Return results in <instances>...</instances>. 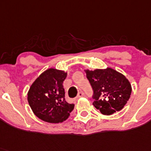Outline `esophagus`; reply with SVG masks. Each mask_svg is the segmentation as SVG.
I'll return each mask as SVG.
<instances>
[{
    "instance_id": "obj_1",
    "label": "esophagus",
    "mask_w": 151,
    "mask_h": 151,
    "mask_svg": "<svg viewBox=\"0 0 151 151\" xmlns=\"http://www.w3.org/2000/svg\"><path fill=\"white\" fill-rule=\"evenodd\" d=\"M83 93L81 91V92H79V93H78V96H77V99H78V98H80V97H83Z\"/></svg>"
}]
</instances>
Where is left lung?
Returning a JSON list of instances; mask_svg holds the SVG:
<instances>
[{"label": "left lung", "mask_w": 151, "mask_h": 151, "mask_svg": "<svg viewBox=\"0 0 151 151\" xmlns=\"http://www.w3.org/2000/svg\"><path fill=\"white\" fill-rule=\"evenodd\" d=\"M85 73L93 90V105L102 114L111 115L124 108L132 87L123 73L111 68L87 69Z\"/></svg>", "instance_id": "1"}]
</instances>
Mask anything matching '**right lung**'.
<instances>
[{
  "mask_svg": "<svg viewBox=\"0 0 151 151\" xmlns=\"http://www.w3.org/2000/svg\"><path fill=\"white\" fill-rule=\"evenodd\" d=\"M68 73L49 68L40 73L27 92V101L33 113L47 123L58 124L66 121L74 108L64 98V83Z\"/></svg>",
  "mask_w": 151,
  "mask_h": 151,
  "instance_id": "right-lung-1",
  "label": "right lung"
}]
</instances>
